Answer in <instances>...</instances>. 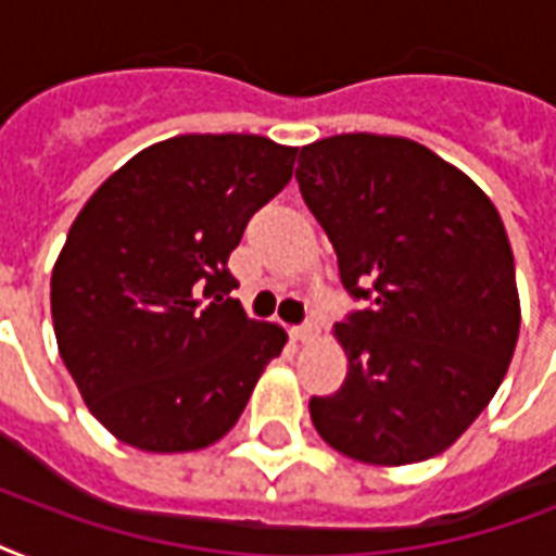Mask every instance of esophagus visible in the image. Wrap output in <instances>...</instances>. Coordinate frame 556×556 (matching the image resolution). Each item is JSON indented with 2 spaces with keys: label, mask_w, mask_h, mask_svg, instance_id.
I'll list each match as a JSON object with an SVG mask.
<instances>
[{
  "label": "esophagus",
  "mask_w": 556,
  "mask_h": 556,
  "mask_svg": "<svg viewBox=\"0 0 556 556\" xmlns=\"http://www.w3.org/2000/svg\"><path fill=\"white\" fill-rule=\"evenodd\" d=\"M317 334H320V329H317L314 323H303V326H294V329H291V338H294L296 343H312Z\"/></svg>",
  "instance_id": "obj_1"
}]
</instances>
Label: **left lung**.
Segmentation results:
<instances>
[{"label":"left lung","instance_id":"obj_1","mask_svg":"<svg viewBox=\"0 0 556 556\" xmlns=\"http://www.w3.org/2000/svg\"><path fill=\"white\" fill-rule=\"evenodd\" d=\"M296 181L361 303L338 323L349 375L312 397L314 427L366 465L439 456L491 404L517 349L500 213L435 152L387 135L303 147Z\"/></svg>","mask_w":556,"mask_h":556}]
</instances>
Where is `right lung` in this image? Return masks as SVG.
I'll use <instances>...</instances> for the list:
<instances>
[{
  "instance_id": "1",
  "label": "right lung",
  "mask_w": 556,
  "mask_h": 556,
  "mask_svg": "<svg viewBox=\"0 0 556 556\" xmlns=\"http://www.w3.org/2000/svg\"><path fill=\"white\" fill-rule=\"evenodd\" d=\"M294 161L260 135H178L126 161L74 218L51 274L56 346L124 444L207 447L279 357L286 331L248 320L227 256Z\"/></svg>"
}]
</instances>
